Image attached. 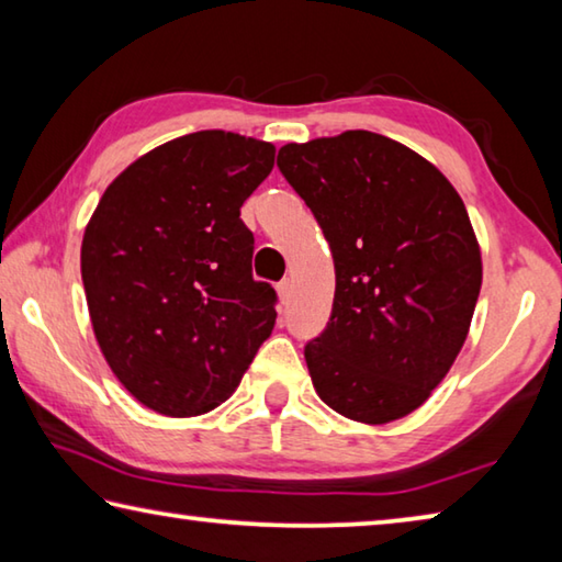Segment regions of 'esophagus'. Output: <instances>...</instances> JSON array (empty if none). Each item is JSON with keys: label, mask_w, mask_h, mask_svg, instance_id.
<instances>
[{"label": "esophagus", "mask_w": 562, "mask_h": 562, "mask_svg": "<svg viewBox=\"0 0 562 562\" xmlns=\"http://www.w3.org/2000/svg\"><path fill=\"white\" fill-rule=\"evenodd\" d=\"M278 294H280L282 304L290 302V297H292V280L290 278H284L282 282H278Z\"/></svg>", "instance_id": "obj_1"}]
</instances>
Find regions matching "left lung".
Wrapping results in <instances>:
<instances>
[{
  "instance_id": "8db88e82",
  "label": "left lung",
  "mask_w": 562,
  "mask_h": 562,
  "mask_svg": "<svg viewBox=\"0 0 562 562\" xmlns=\"http://www.w3.org/2000/svg\"><path fill=\"white\" fill-rule=\"evenodd\" d=\"M278 168L325 233L335 304L304 347L322 402L361 424L412 414L449 374L481 292V250L439 168L345 131L280 148Z\"/></svg>"
}]
</instances>
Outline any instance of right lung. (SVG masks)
<instances>
[{
	"mask_svg": "<svg viewBox=\"0 0 562 562\" xmlns=\"http://www.w3.org/2000/svg\"><path fill=\"white\" fill-rule=\"evenodd\" d=\"M274 146L198 131L131 164L106 188L81 243L99 347L140 404L198 416L231 396L274 327L278 292L252 280L240 207Z\"/></svg>",
	"mask_w": 562,
	"mask_h": 562,
	"instance_id": "1",
	"label": "right lung"
}]
</instances>
